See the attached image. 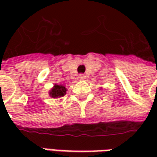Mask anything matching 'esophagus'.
<instances>
[{
    "mask_svg": "<svg viewBox=\"0 0 157 157\" xmlns=\"http://www.w3.org/2000/svg\"><path fill=\"white\" fill-rule=\"evenodd\" d=\"M85 78L86 75H84V74H80V75H79V79H80V80H84Z\"/></svg>",
    "mask_w": 157,
    "mask_h": 157,
    "instance_id": "obj_1",
    "label": "esophagus"
}]
</instances>
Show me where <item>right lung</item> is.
I'll use <instances>...</instances> for the list:
<instances>
[{
    "mask_svg": "<svg viewBox=\"0 0 157 157\" xmlns=\"http://www.w3.org/2000/svg\"><path fill=\"white\" fill-rule=\"evenodd\" d=\"M65 93H66V88H65L64 86L55 84L54 86V87L50 91V92H49V95L52 98H57L64 97L65 95Z\"/></svg>",
    "mask_w": 157,
    "mask_h": 157,
    "instance_id": "1",
    "label": "right lung"
}]
</instances>
